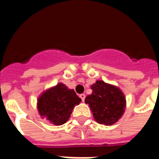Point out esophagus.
Returning <instances> with one entry per match:
<instances>
[{
    "instance_id": "1",
    "label": "esophagus",
    "mask_w": 159,
    "mask_h": 159,
    "mask_svg": "<svg viewBox=\"0 0 159 159\" xmlns=\"http://www.w3.org/2000/svg\"><path fill=\"white\" fill-rule=\"evenodd\" d=\"M79 97L81 98V99H82V102H84L85 98H86V95H85V94H80Z\"/></svg>"
}]
</instances>
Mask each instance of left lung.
I'll return each instance as SVG.
<instances>
[{
    "label": "left lung",
    "instance_id": "obj_1",
    "mask_svg": "<svg viewBox=\"0 0 159 159\" xmlns=\"http://www.w3.org/2000/svg\"><path fill=\"white\" fill-rule=\"evenodd\" d=\"M92 93L85 102L92 110L97 123L112 125L123 116L126 106L125 95L119 87L97 80L91 87Z\"/></svg>",
    "mask_w": 159,
    "mask_h": 159
}]
</instances>
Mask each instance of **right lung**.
<instances>
[{
  "label": "right lung",
  "instance_id": "obj_1",
  "mask_svg": "<svg viewBox=\"0 0 159 159\" xmlns=\"http://www.w3.org/2000/svg\"><path fill=\"white\" fill-rule=\"evenodd\" d=\"M81 102L74 90L68 89L60 82L39 96L37 108L41 117H46L55 125H62L69 120L73 108Z\"/></svg>",
  "mask_w": 159,
  "mask_h": 159
}]
</instances>
